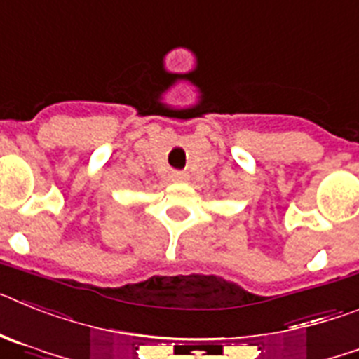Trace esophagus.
Returning a JSON list of instances; mask_svg holds the SVG:
<instances>
[{
    "label": "esophagus",
    "instance_id": "34e87169",
    "mask_svg": "<svg viewBox=\"0 0 359 359\" xmlns=\"http://www.w3.org/2000/svg\"><path fill=\"white\" fill-rule=\"evenodd\" d=\"M169 177L172 182H185L187 180V174L183 170H170Z\"/></svg>",
    "mask_w": 359,
    "mask_h": 359
}]
</instances>
